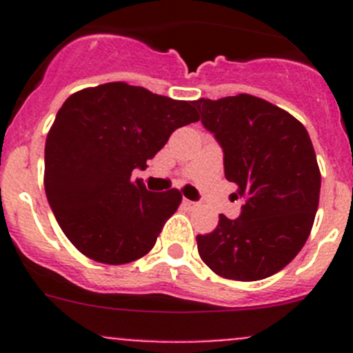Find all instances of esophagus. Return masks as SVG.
<instances>
[{"label":"esophagus","instance_id":"34e87169","mask_svg":"<svg viewBox=\"0 0 353 353\" xmlns=\"http://www.w3.org/2000/svg\"><path fill=\"white\" fill-rule=\"evenodd\" d=\"M183 203H184V205H186V206H190V208H193V206H196V203L191 201V199H188V198H184Z\"/></svg>","mask_w":353,"mask_h":353}]
</instances>
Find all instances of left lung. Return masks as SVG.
<instances>
[{
  "label": "left lung",
  "instance_id": "left-lung-1",
  "mask_svg": "<svg viewBox=\"0 0 353 353\" xmlns=\"http://www.w3.org/2000/svg\"><path fill=\"white\" fill-rule=\"evenodd\" d=\"M194 105L223 148L227 181L244 199L239 219L220 215L213 232L196 236L199 258L229 280L275 275L304 248L318 212L321 172L307 130L249 94Z\"/></svg>",
  "mask_w": 353,
  "mask_h": 353
}]
</instances>
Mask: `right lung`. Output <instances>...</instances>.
<instances>
[{
  "instance_id": "obj_1",
  "label": "right lung",
  "mask_w": 353,
  "mask_h": 353,
  "mask_svg": "<svg viewBox=\"0 0 353 353\" xmlns=\"http://www.w3.org/2000/svg\"><path fill=\"white\" fill-rule=\"evenodd\" d=\"M198 119L194 102L126 81L66 99L46 140L44 188L59 227L81 254L124 265L154 248L183 194L176 188L152 193L131 172L147 169L172 131Z\"/></svg>"
}]
</instances>
